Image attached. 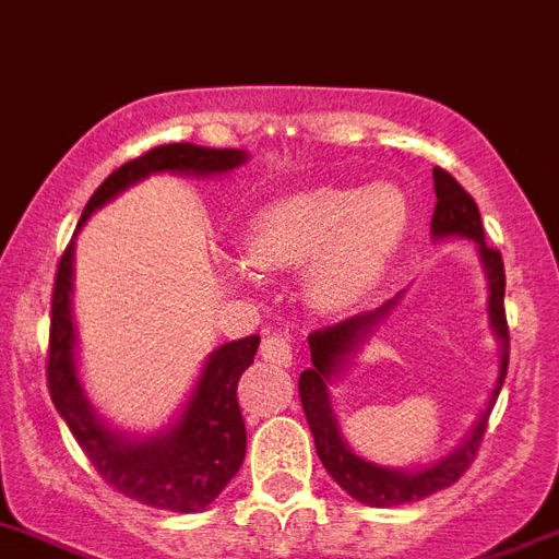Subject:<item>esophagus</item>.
Here are the masks:
<instances>
[{
    "label": "esophagus",
    "instance_id": "esophagus-1",
    "mask_svg": "<svg viewBox=\"0 0 559 559\" xmlns=\"http://www.w3.org/2000/svg\"><path fill=\"white\" fill-rule=\"evenodd\" d=\"M260 356L271 365H280V367H290L294 365V350H290V342L280 333H269V336L262 338V347H260Z\"/></svg>",
    "mask_w": 559,
    "mask_h": 559
}]
</instances>
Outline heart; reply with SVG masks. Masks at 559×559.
Masks as SVG:
<instances>
[{"label":"heart","instance_id":"heart-1","mask_svg":"<svg viewBox=\"0 0 559 559\" xmlns=\"http://www.w3.org/2000/svg\"><path fill=\"white\" fill-rule=\"evenodd\" d=\"M407 203L393 186L361 192L313 186L276 198L242 223L246 260L262 271L302 265L299 288L319 313L347 311L376 288L407 237ZM228 274L242 283V262Z\"/></svg>","mask_w":559,"mask_h":559}]
</instances>
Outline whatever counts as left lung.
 <instances>
[{
  "mask_svg": "<svg viewBox=\"0 0 559 559\" xmlns=\"http://www.w3.org/2000/svg\"><path fill=\"white\" fill-rule=\"evenodd\" d=\"M432 180H436V212H432V221H429L432 242L452 240V237L472 240L475 242V251H478L480 265H484L486 290H489V297H486V317H489V328H492L495 338H498V376H495V384L489 390V399H486L478 418L469 424L466 436L450 452L432 457L427 464L384 466L361 457L347 443L336 409H333L331 388L345 381L353 359L373 338L381 322L399 308L404 290H399L390 302H384L376 311L359 313V317L345 319V322L325 328V331L311 333L308 336L311 367L302 370V376H299V399H302L305 418H308L313 443H317V455L322 461V466L328 469V475L353 500H359L365 507H404V503L424 500L429 495L441 492V489L455 484L466 472V466L472 464L475 452H478V443L484 438L489 413H492L500 388H503V379H507L509 328L507 311H503V290H507L503 260H500V251H495V248H489L484 242L480 212L475 206V200L464 192V186L457 183L450 171L438 169V166L432 169Z\"/></svg>",
  "mask_w": 559,
  "mask_h": 559,
  "instance_id": "left-lung-1",
  "label": "left lung"
}]
</instances>
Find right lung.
Listing matches in <instances>:
<instances>
[{"label": "right lung", "mask_w": 559, "mask_h": 559, "mask_svg": "<svg viewBox=\"0 0 559 559\" xmlns=\"http://www.w3.org/2000/svg\"><path fill=\"white\" fill-rule=\"evenodd\" d=\"M248 164L246 150H212L198 143H166L123 164L104 180L81 212L79 228L59 262L52 288L50 359L47 384L59 416L70 427L90 464L127 498L166 512L194 514L221 498L246 457V421L237 402V381L254 365L260 336L214 347L206 356L192 393L152 432L116 427L90 402L79 361V333L73 319L75 237L98 209L152 175L221 178Z\"/></svg>", "instance_id": "1"}]
</instances>
